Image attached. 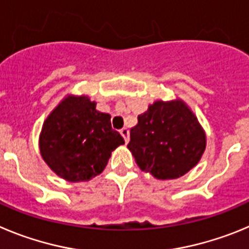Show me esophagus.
I'll list each match as a JSON object with an SVG mask.
<instances>
[{
	"label": "esophagus",
	"mask_w": 249,
	"mask_h": 249,
	"mask_svg": "<svg viewBox=\"0 0 249 249\" xmlns=\"http://www.w3.org/2000/svg\"><path fill=\"white\" fill-rule=\"evenodd\" d=\"M120 134H122V136L124 138L125 142H129V130H127L126 127H123V129L120 130Z\"/></svg>",
	"instance_id": "1"
}]
</instances>
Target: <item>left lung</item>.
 Listing matches in <instances>:
<instances>
[{"instance_id": "1", "label": "left lung", "mask_w": 249, "mask_h": 249, "mask_svg": "<svg viewBox=\"0 0 249 249\" xmlns=\"http://www.w3.org/2000/svg\"><path fill=\"white\" fill-rule=\"evenodd\" d=\"M127 149L141 171L172 180L194 169L206 149V133L182 99L156 100L138 116Z\"/></svg>"}]
</instances>
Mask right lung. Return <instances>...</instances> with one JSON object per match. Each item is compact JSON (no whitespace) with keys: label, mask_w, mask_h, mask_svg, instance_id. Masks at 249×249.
Listing matches in <instances>:
<instances>
[{"label":"right lung","mask_w":249,"mask_h":249,"mask_svg":"<svg viewBox=\"0 0 249 249\" xmlns=\"http://www.w3.org/2000/svg\"><path fill=\"white\" fill-rule=\"evenodd\" d=\"M125 144L111 129L110 115L97 110L88 95L68 94L44 120L39 151L55 175L71 182L102 174L111 152Z\"/></svg>","instance_id":"add662e5"}]
</instances>
